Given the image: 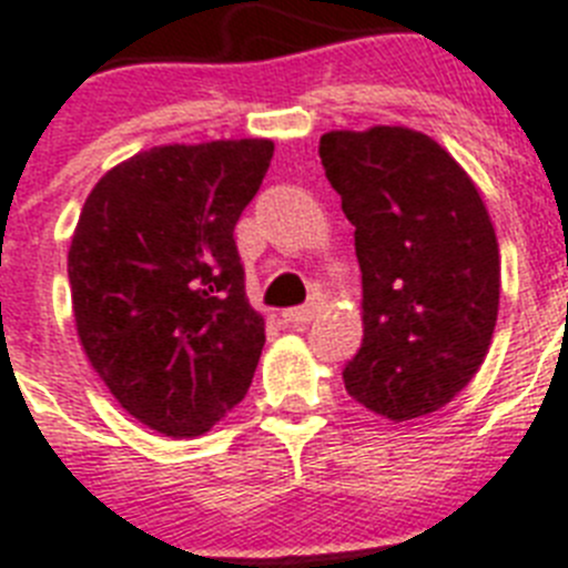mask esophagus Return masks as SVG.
Here are the masks:
<instances>
[{"instance_id":"esophagus-1","label":"esophagus","mask_w":568,"mask_h":568,"mask_svg":"<svg viewBox=\"0 0 568 568\" xmlns=\"http://www.w3.org/2000/svg\"><path fill=\"white\" fill-rule=\"evenodd\" d=\"M321 312V306L317 303H308V306H297V308H288V312H283L285 323H294V326H306L308 321H314V314Z\"/></svg>"}]
</instances>
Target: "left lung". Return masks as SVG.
<instances>
[{
  "label": "left lung",
  "mask_w": 568,
  "mask_h": 568,
  "mask_svg": "<svg viewBox=\"0 0 568 568\" xmlns=\"http://www.w3.org/2000/svg\"><path fill=\"white\" fill-rule=\"evenodd\" d=\"M321 161L355 225L364 343L343 381L389 422L430 416L479 373L499 312V245L470 175L407 126L326 132Z\"/></svg>",
  "instance_id": "left-lung-1"
}]
</instances>
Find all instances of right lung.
<instances>
[{"label": "right lung", "instance_id": "add662e5", "mask_svg": "<svg viewBox=\"0 0 568 568\" xmlns=\"http://www.w3.org/2000/svg\"><path fill=\"white\" fill-rule=\"evenodd\" d=\"M268 138L138 152L94 184L69 247L83 352L132 418L202 436L245 398L265 321L233 227L268 173Z\"/></svg>", "mask_w": 568, "mask_h": 568}]
</instances>
